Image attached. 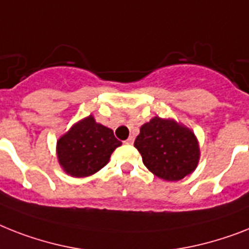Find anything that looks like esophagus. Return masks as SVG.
<instances>
[{"instance_id": "1", "label": "esophagus", "mask_w": 249, "mask_h": 249, "mask_svg": "<svg viewBox=\"0 0 249 249\" xmlns=\"http://www.w3.org/2000/svg\"><path fill=\"white\" fill-rule=\"evenodd\" d=\"M125 143H126V144H133V143H134V137H133V135H130V137H129V138L125 141Z\"/></svg>"}]
</instances>
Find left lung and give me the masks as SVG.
Returning <instances> with one entry per match:
<instances>
[{
  "label": "left lung",
  "instance_id": "8db88e82",
  "mask_svg": "<svg viewBox=\"0 0 249 249\" xmlns=\"http://www.w3.org/2000/svg\"><path fill=\"white\" fill-rule=\"evenodd\" d=\"M134 147L153 175L167 181L183 179L196 170L199 145L195 133L173 119H153L141 126Z\"/></svg>",
  "mask_w": 249,
  "mask_h": 249
}]
</instances>
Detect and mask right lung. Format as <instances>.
Segmentation results:
<instances>
[{
    "label": "right lung",
    "mask_w": 249,
    "mask_h": 249,
    "mask_svg": "<svg viewBox=\"0 0 249 249\" xmlns=\"http://www.w3.org/2000/svg\"><path fill=\"white\" fill-rule=\"evenodd\" d=\"M121 145L114 131L96 123L89 115L70 128L57 141L58 163L66 174L74 178L93 175L106 166L111 153Z\"/></svg>",
    "instance_id": "add662e5"
}]
</instances>
